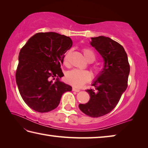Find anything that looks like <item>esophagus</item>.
Here are the masks:
<instances>
[{
	"mask_svg": "<svg viewBox=\"0 0 148 148\" xmlns=\"http://www.w3.org/2000/svg\"><path fill=\"white\" fill-rule=\"evenodd\" d=\"M72 90L73 91H74V92H80L81 91V90H80L79 89H77V88H72Z\"/></svg>",
	"mask_w": 148,
	"mask_h": 148,
	"instance_id": "34e87169",
	"label": "esophagus"
}]
</instances>
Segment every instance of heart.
<instances>
[{
  "instance_id": "heart-1",
  "label": "heart",
  "mask_w": 148,
  "mask_h": 148,
  "mask_svg": "<svg viewBox=\"0 0 148 148\" xmlns=\"http://www.w3.org/2000/svg\"><path fill=\"white\" fill-rule=\"evenodd\" d=\"M82 53L84 54V58L89 62H93L95 60V58H96L94 51L90 48H84L82 49ZM69 54V52H67L65 54L63 58V63L65 66L68 65ZM91 68L94 75L95 76L99 75L101 71V68L99 65L98 64L94 65V66H92ZM91 78L92 75L90 73V72L87 71V70H81L77 69H72L71 71H68L67 73L66 76L67 82L70 84H71L72 86L77 88H80L83 86L86 82H89Z\"/></svg>"
}]
</instances>
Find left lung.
<instances>
[{
  "mask_svg": "<svg viewBox=\"0 0 148 148\" xmlns=\"http://www.w3.org/2000/svg\"><path fill=\"white\" fill-rule=\"evenodd\" d=\"M90 44L103 57L104 67L92 85L95 89L86 90L90 96L89 101L79 107L86 115L98 118L110 112L117 105L127 87L130 66L125 49L116 41L99 36L92 38Z\"/></svg>",
  "mask_w": 148,
  "mask_h": 148,
  "instance_id": "left-lung-1",
  "label": "left lung"
}]
</instances>
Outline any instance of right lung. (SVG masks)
Listing matches in <instances>:
<instances>
[{
  "label": "right lung",
  "mask_w": 148,
  "mask_h": 148,
  "mask_svg": "<svg viewBox=\"0 0 148 148\" xmlns=\"http://www.w3.org/2000/svg\"><path fill=\"white\" fill-rule=\"evenodd\" d=\"M68 36L56 32H39L21 49L15 79L23 99L38 112H47L58 107L62 95L71 86L59 81L64 54L71 47ZM57 78L53 83L52 79Z\"/></svg>",
  "instance_id": "add662e5"
}]
</instances>
